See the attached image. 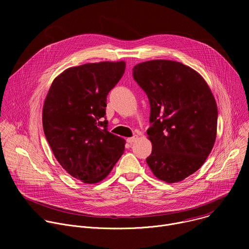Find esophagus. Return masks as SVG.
Here are the masks:
<instances>
[{"mask_svg": "<svg viewBox=\"0 0 249 249\" xmlns=\"http://www.w3.org/2000/svg\"><path fill=\"white\" fill-rule=\"evenodd\" d=\"M138 139V137L137 136H134V137H130V138H127V142L129 144H133L134 142L136 141Z\"/></svg>", "mask_w": 249, "mask_h": 249, "instance_id": "esophagus-1", "label": "esophagus"}]
</instances>
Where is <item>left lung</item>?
Masks as SVG:
<instances>
[{
    "label": "left lung",
    "instance_id": "left-lung-1",
    "mask_svg": "<svg viewBox=\"0 0 249 249\" xmlns=\"http://www.w3.org/2000/svg\"><path fill=\"white\" fill-rule=\"evenodd\" d=\"M133 76L151 105L147 131L153 150L147 163L166 183L196 172L217 138L218 107L204 78L194 69L171 60H152L133 68Z\"/></svg>",
    "mask_w": 249,
    "mask_h": 249
}]
</instances>
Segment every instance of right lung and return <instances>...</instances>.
I'll list each match as a JSON object with an SVG mask.
<instances>
[{
    "label": "right lung",
    "mask_w": 249,
    "mask_h": 249,
    "mask_svg": "<svg viewBox=\"0 0 249 249\" xmlns=\"http://www.w3.org/2000/svg\"><path fill=\"white\" fill-rule=\"evenodd\" d=\"M125 61L87 63L57 76L43 104L42 124L61 166L87 184L102 181L124 153L123 138L103 121L106 96L122 78Z\"/></svg>",
    "instance_id": "right-lung-1"
}]
</instances>
